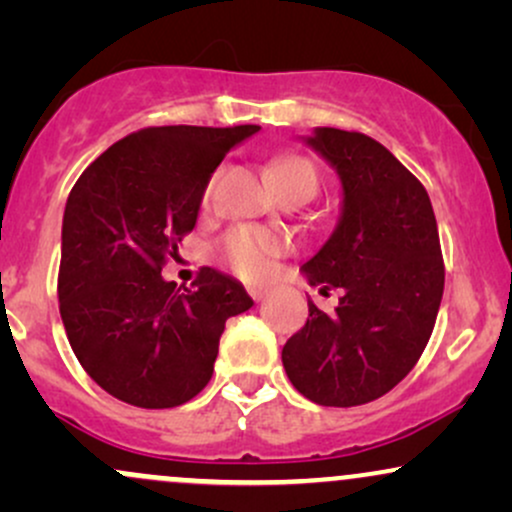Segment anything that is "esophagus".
<instances>
[{
    "label": "esophagus",
    "mask_w": 512,
    "mask_h": 512,
    "mask_svg": "<svg viewBox=\"0 0 512 512\" xmlns=\"http://www.w3.org/2000/svg\"><path fill=\"white\" fill-rule=\"evenodd\" d=\"M248 293H250L252 301L260 303V301H264V296H267V289H262V286H250Z\"/></svg>",
    "instance_id": "obj_1"
}]
</instances>
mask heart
Here are the masks:
<instances>
[{
	"instance_id": "heart-1",
	"label": "heart",
	"mask_w": 512,
	"mask_h": 512,
	"mask_svg": "<svg viewBox=\"0 0 512 512\" xmlns=\"http://www.w3.org/2000/svg\"><path fill=\"white\" fill-rule=\"evenodd\" d=\"M274 178L279 190L289 195L291 190L298 187H308V190H317V170L313 161L305 156H281L274 161ZM216 178L211 175L204 190V204L211 202L214 197ZM286 250V238L281 233L267 231V228L257 226H238L219 245V257L231 272H236L240 279L245 281H260L274 269V262L279 260L281 252Z\"/></svg>"
}]
</instances>
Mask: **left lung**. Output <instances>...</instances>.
I'll return each mask as SVG.
<instances>
[{
    "instance_id": "1",
    "label": "left lung",
    "mask_w": 512,
    "mask_h": 512,
    "mask_svg": "<svg viewBox=\"0 0 512 512\" xmlns=\"http://www.w3.org/2000/svg\"><path fill=\"white\" fill-rule=\"evenodd\" d=\"M337 168V231L303 272L322 293H344L332 315L308 301V320L281 351L310 402L358 407L387 395L424 354L445 286L438 223L426 187L383 144L317 127L305 139Z\"/></svg>"
}]
</instances>
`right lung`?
<instances>
[{"label":"right lung","mask_w":512,"mask_h":512,"mask_svg":"<svg viewBox=\"0 0 512 512\" xmlns=\"http://www.w3.org/2000/svg\"><path fill=\"white\" fill-rule=\"evenodd\" d=\"M257 125L144 127L103 151L64 207L57 276L72 351L108 395L170 409L207 387L226 320L252 308L231 276L199 269L178 289L161 269L195 228L207 182Z\"/></svg>","instance_id":"right-lung-1"}]
</instances>
